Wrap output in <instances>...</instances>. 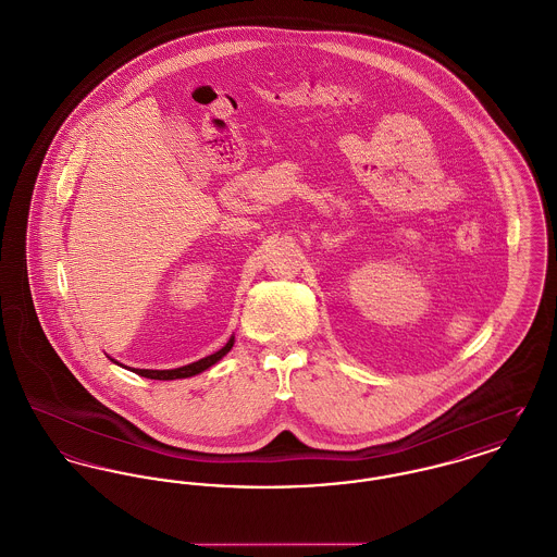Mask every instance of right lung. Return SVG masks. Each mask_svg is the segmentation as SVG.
Listing matches in <instances>:
<instances>
[{"mask_svg":"<svg viewBox=\"0 0 557 557\" xmlns=\"http://www.w3.org/2000/svg\"><path fill=\"white\" fill-rule=\"evenodd\" d=\"M233 343H235V337H231L226 345L222 347V349H218L214 354H210V356H206V358H201V360H197V362H190V364H184V367H177V369H163V371H157V369H131L128 367V371H133V373H137V375H141V377H148V380H161V382H172V380H186V377H193V375H199V373H203V371H208L210 367H214L218 360H222L228 351H231V347H233ZM112 362H116L114 358H110ZM116 364H121V362H116ZM123 367V364H121ZM127 369V367H125Z\"/></svg>","mask_w":557,"mask_h":557,"instance_id":"add662e5","label":"right lung"}]
</instances>
